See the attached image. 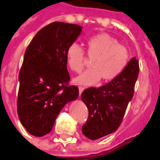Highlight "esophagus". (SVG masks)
I'll return each instance as SVG.
<instances>
[{"label": "esophagus", "mask_w": 160, "mask_h": 160, "mask_svg": "<svg viewBox=\"0 0 160 160\" xmlns=\"http://www.w3.org/2000/svg\"><path fill=\"white\" fill-rule=\"evenodd\" d=\"M84 90H85V89L83 88V87H79V94H80V95H81V93L84 91Z\"/></svg>", "instance_id": "34e87169"}]
</instances>
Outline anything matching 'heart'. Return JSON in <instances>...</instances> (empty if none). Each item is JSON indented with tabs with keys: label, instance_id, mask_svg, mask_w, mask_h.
Returning a JSON list of instances; mask_svg holds the SVG:
<instances>
[{
	"label": "heart",
	"instance_id": "b5f03b06",
	"mask_svg": "<svg viewBox=\"0 0 160 160\" xmlns=\"http://www.w3.org/2000/svg\"><path fill=\"white\" fill-rule=\"evenodd\" d=\"M86 53L93 58L91 69L75 79L81 85H93L102 79L104 82L115 80L123 72L128 64L129 53L126 48L119 44L113 37L100 33L86 41ZM67 64L72 71L79 73L84 68L85 54L80 45L72 43L66 51Z\"/></svg>",
	"mask_w": 160,
	"mask_h": 160
}]
</instances>
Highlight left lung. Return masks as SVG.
Here are the masks:
<instances>
[{"instance_id": "left-lung-1", "label": "left lung", "mask_w": 160, "mask_h": 160, "mask_svg": "<svg viewBox=\"0 0 160 160\" xmlns=\"http://www.w3.org/2000/svg\"><path fill=\"white\" fill-rule=\"evenodd\" d=\"M138 72V60L133 57L115 80L99 88L91 87L83 91L81 99L89 111L87 122L82 127L85 137L98 139L119 128L128 105L132 99Z\"/></svg>"}]
</instances>
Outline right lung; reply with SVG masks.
I'll return each mask as SVG.
<instances>
[{
    "label": "right lung",
    "instance_id": "1",
    "mask_svg": "<svg viewBox=\"0 0 160 160\" xmlns=\"http://www.w3.org/2000/svg\"><path fill=\"white\" fill-rule=\"evenodd\" d=\"M82 27L56 22L38 32L24 54L19 73L18 113L29 133L42 137L53 128L63 107L79 96L69 85L66 51Z\"/></svg>",
    "mask_w": 160,
    "mask_h": 160
}]
</instances>
